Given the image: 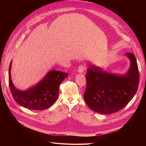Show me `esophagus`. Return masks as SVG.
I'll list each match as a JSON object with an SVG mask.
<instances>
[{
    "mask_svg": "<svg viewBox=\"0 0 146 146\" xmlns=\"http://www.w3.org/2000/svg\"><path fill=\"white\" fill-rule=\"evenodd\" d=\"M86 69V66L85 64H80L78 66V72L79 73H83Z\"/></svg>",
    "mask_w": 146,
    "mask_h": 146,
    "instance_id": "esophagus-1",
    "label": "esophagus"
}]
</instances>
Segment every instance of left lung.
<instances>
[{
  "label": "left lung",
  "instance_id": "left-lung-1",
  "mask_svg": "<svg viewBox=\"0 0 146 146\" xmlns=\"http://www.w3.org/2000/svg\"><path fill=\"white\" fill-rule=\"evenodd\" d=\"M125 55L130 61L125 74L110 73L95 65L87 69L84 99L93 111L104 114L117 112L135 95L139 82L138 64L133 54Z\"/></svg>",
  "mask_w": 146,
  "mask_h": 146
}]
</instances>
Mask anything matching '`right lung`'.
<instances>
[{
	"label": "right lung",
	"mask_w": 146,
	"mask_h": 146,
	"mask_svg": "<svg viewBox=\"0 0 146 146\" xmlns=\"http://www.w3.org/2000/svg\"><path fill=\"white\" fill-rule=\"evenodd\" d=\"M11 66L12 60L8 70V82L12 96L19 105L31 110H44L52 107L58 96L60 84L68 76L67 73L52 70L36 85L22 91L17 89L13 83Z\"/></svg>",
	"instance_id": "right-lung-1"
}]
</instances>
